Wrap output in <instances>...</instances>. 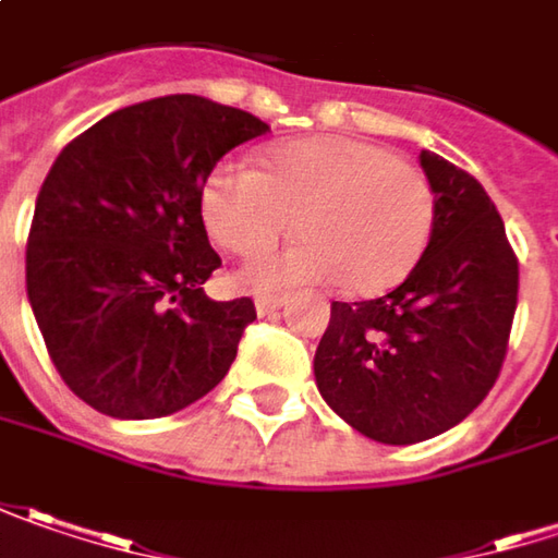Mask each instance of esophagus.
I'll list each match as a JSON object with an SVG mask.
<instances>
[{
	"instance_id": "esophagus-1",
	"label": "esophagus",
	"mask_w": 558,
	"mask_h": 558,
	"mask_svg": "<svg viewBox=\"0 0 558 558\" xmlns=\"http://www.w3.org/2000/svg\"><path fill=\"white\" fill-rule=\"evenodd\" d=\"M286 304V298L282 294H257L254 298V307H257V314L266 317V314H272V311H279Z\"/></svg>"
}]
</instances>
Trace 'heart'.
<instances>
[{"instance_id": "1", "label": "heart", "mask_w": 558, "mask_h": 558, "mask_svg": "<svg viewBox=\"0 0 558 558\" xmlns=\"http://www.w3.org/2000/svg\"><path fill=\"white\" fill-rule=\"evenodd\" d=\"M201 216L235 257L272 251L292 226V251L247 266L251 289L336 282L349 298L396 289L421 264L436 226V194L424 169L357 137H301L272 147L264 172L222 159L201 187Z\"/></svg>"}]
</instances>
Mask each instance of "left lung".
<instances>
[{
  "label": "left lung",
  "mask_w": 558,
  "mask_h": 558,
  "mask_svg": "<svg viewBox=\"0 0 558 558\" xmlns=\"http://www.w3.org/2000/svg\"><path fill=\"white\" fill-rule=\"evenodd\" d=\"M436 194L433 238L399 289L332 301L314 376L326 404L376 442L411 446L464 421L502 371L518 304V260L474 175L424 150Z\"/></svg>",
  "instance_id": "left-lung-1"
}]
</instances>
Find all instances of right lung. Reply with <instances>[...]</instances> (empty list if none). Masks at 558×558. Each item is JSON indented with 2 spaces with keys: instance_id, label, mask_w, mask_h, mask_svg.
<instances>
[{
  "instance_id": "add662e5",
  "label": "right lung",
  "mask_w": 558,
  "mask_h": 558,
  "mask_svg": "<svg viewBox=\"0 0 558 558\" xmlns=\"http://www.w3.org/2000/svg\"><path fill=\"white\" fill-rule=\"evenodd\" d=\"M257 116L194 94L125 106L52 162L27 235V298L46 351L77 399L150 421L229 374L254 301H213L201 187Z\"/></svg>"
}]
</instances>
